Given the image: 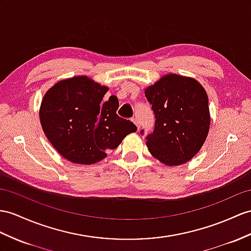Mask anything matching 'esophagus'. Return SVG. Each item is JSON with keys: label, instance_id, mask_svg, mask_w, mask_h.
Returning a JSON list of instances; mask_svg holds the SVG:
<instances>
[{"label": "esophagus", "instance_id": "esophagus-1", "mask_svg": "<svg viewBox=\"0 0 251 251\" xmlns=\"http://www.w3.org/2000/svg\"><path fill=\"white\" fill-rule=\"evenodd\" d=\"M132 121L134 122V124H135V125H136V126H137V129L139 130V127H140V126H139V122H138L137 118H132Z\"/></svg>", "mask_w": 251, "mask_h": 251}]
</instances>
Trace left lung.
Segmentation results:
<instances>
[{
	"mask_svg": "<svg viewBox=\"0 0 251 251\" xmlns=\"http://www.w3.org/2000/svg\"><path fill=\"white\" fill-rule=\"evenodd\" d=\"M145 95L155 115L154 131L146 142L150 153L167 166L191 161L210 130L209 99L202 85L168 73L147 87Z\"/></svg>",
	"mask_w": 251,
	"mask_h": 251,
	"instance_id": "8db88e82",
	"label": "left lung"
}]
</instances>
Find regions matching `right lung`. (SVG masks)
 I'll return each mask as SVG.
<instances>
[{"mask_svg": "<svg viewBox=\"0 0 251 251\" xmlns=\"http://www.w3.org/2000/svg\"><path fill=\"white\" fill-rule=\"evenodd\" d=\"M107 90L90 77L78 75L57 82L46 93L40 124L49 142L66 160L82 165L100 162L106 151L136 132L132 121L116 114L117 98L102 102Z\"/></svg>", "mask_w": 251, "mask_h": 251, "instance_id": "1", "label": "right lung"}]
</instances>
